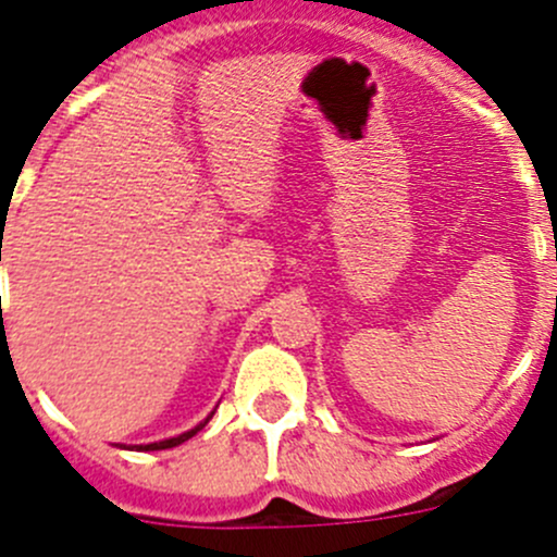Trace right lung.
Segmentation results:
<instances>
[{
	"label": "right lung",
	"instance_id": "right-lung-1",
	"mask_svg": "<svg viewBox=\"0 0 557 557\" xmlns=\"http://www.w3.org/2000/svg\"><path fill=\"white\" fill-rule=\"evenodd\" d=\"M209 419H212V416H207V419H203V422L198 424V428L187 430V433L176 435V438H169V441H158V444H147V446H133V449H138V451H160V449H174V446H180V444H185V441H190L193 435L198 433V430H203V428H207V422H209Z\"/></svg>",
	"mask_w": 557,
	"mask_h": 557
}]
</instances>
